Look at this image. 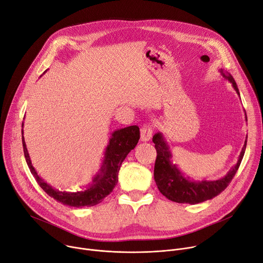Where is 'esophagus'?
I'll use <instances>...</instances> for the list:
<instances>
[{
  "mask_svg": "<svg viewBox=\"0 0 263 263\" xmlns=\"http://www.w3.org/2000/svg\"><path fill=\"white\" fill-rule=\"evenodd\" d=\"M153 134V128L151 126H144L141 129V141L142 142H149Z\"/></svg>",
  "mask_w": 263,
  "mask_h": 263,
  "instance_id": "obj_1",
  "label": "esophagus"
}]
</instances>
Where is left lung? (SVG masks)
Instances as JSON below:
<instances>
[{
    "instance_id": "obj_1",
    "label": "left lung",
    "mask_w": 263,
    "mask_h": 263,
    "mask_svg": "<svg viewBox=\"0 0 263 263\" xmlns=\"http://www.w3.org/2000/svg\"><path fill=\"white\" fill-rule=\"evenodd\" d=\"M219 72L225 80L232 83L234 90L240 97V92L234 77L222 68L219 69ZM244 115L248 121L246 111H244ZM152 141L155 144L157 153L154 165V181L161 194L170 201L177 203L198 204L215 198L231 183L241 164L244 152H246L248 136L238 157L237 164L233 166L223 178L214 181H194L188 176H185V173L177 166V164L173 163L169 143L162 132L155 133Z\"/></svg>"
}]
</instances>
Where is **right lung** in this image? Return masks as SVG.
Returning <instances> with one entry per match:
<instances>
[{"label":"right lung","mask_w":263,"mask_h":263,"mask_svg":"<svg viewBox=\"0 0 263 263\" xmlns=\"http://www.w3.org/2000/svg\"><path fill=\"white\" fill-rule=\"evenodd\" d=\"M23 127L24 124H22V128ZM138 139L139 128L137 126H129L113 131L109 138V143L106 149H104L99 169L93 176L91 183H89V185L82 190L62 191L47 184L32 166L25 144L24 131L22 129L24 156L33 178L36 179L37 183L49 197L54 198L56 201L62 203L63 205L73 207L94 206L111 194L118 182V172L121 163L124 162L129 152L135 148L138 143Z\"/></svg>","instance_id":"1"}]
</instances>
